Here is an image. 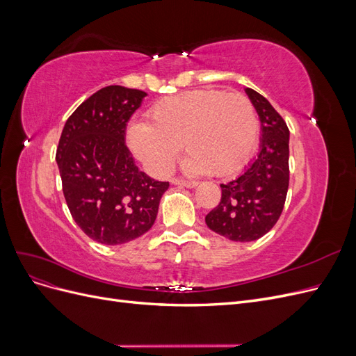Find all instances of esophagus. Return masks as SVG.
<instances>
[{
	"instance_id": "1",
	"label": "esophagus",
	"mask_w": 356,
	"mask_h": 356,
	"mask_svg": "<svg viewBox=\"0 0 356 356\" xmlns=\"http://www.w3.org/2000/svg\"><path fill=\"white\" fill-rule=\"evenodd\" d=\"M172 184L182 186V187H187V188H195V187H197V182H196V181H187V179H179V178L172 179Z\"/></svg>"
}]
</instances>
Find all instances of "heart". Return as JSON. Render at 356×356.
Masks as SVG:
<instances>
[{
  "mask_svg": "<svg viewBox=\"0 0 356 356\" xmlns=\"http://www.w3.org/2000/svg\"><path fill=\"white\" fill-rule=\"evenodd\" d=\"M148 120L131 124L127 143L156 174H166L182 145L190 170L232 175L251 159L260 134L252 102L241 93L221 90L169 96L149 110Z\"/></svg>",
  "mask_w": 356,
  "mask_h": 356,
  "instance_id": "obj_1",
  "label": "heart"
}]
</instances>
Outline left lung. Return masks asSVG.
I'll use <instances>...</instances> for the list:
<instances>
[{"instance_id":"obj_1","label":"left lung","mask_w":356,"mask_h":356,"mask_svg":"<svg viewBox=\"0 0 356 356\" xmlns=\"http://www.w3.org/2000/svg\"><path fill=\"white\" fill-rule=\"evenodd\" d=\"M261 122L260 152L234 181L221 184V202L207 217L208 227L234 242H252L273 229L289 184V131L264 96L246 88Z\"/></svg>"}]
</instances>
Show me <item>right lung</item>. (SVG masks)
I'll return each instance as SVG.
<instances>
[{
  "label": "right lung",
  "instance_id": "obj_1",
  "mask_svg": "<svg viewBox=\"0 0 356 356\" xmlns=\"http://www.w3.org/2000/svg\"><path fill=\"white\" fill-rule=\"evenodd\" d=\"M145 96L106 86L70 115L59 139L56 161L68 209L104 245L127 243L152 229L169 187L139 170L124 143L129 118Z\"/></svg>",
  "mask_w": 356,
  "mask_h": 356
}]
</instances>
